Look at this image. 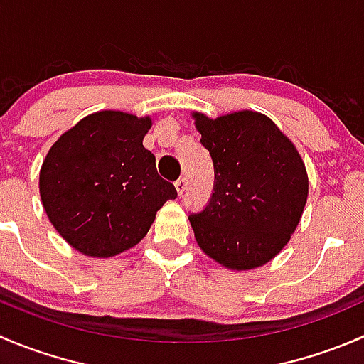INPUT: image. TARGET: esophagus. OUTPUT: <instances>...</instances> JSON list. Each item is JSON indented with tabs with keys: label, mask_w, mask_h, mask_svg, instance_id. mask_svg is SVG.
<instances>
[{
	"label": "esophagus",
	"mask_w": 364,
	"mask_h": 364,
	"mask_svg": "<svg viewBox=\"0 0 364 364\" xmlns=\"http://www.w3.org/2000/svg\"><path fill=\"white\" fill-rule=\"evenodd\" d=\"M174 186H176V190H178L179 196H183V192H185V188H186V179L185 178H179L178 181L174 183Z\"/></svg>",
	"instance_id": "34e87169"
}]
</instances>
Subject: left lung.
I'll use <instances>...</instances> for the list:
<instances>
[{
    "label": "left lung",
    "instance_id": "left-lung-1",
    "mask_svg": "<svg viewBox=\"0 0 364 364\" xmlns=\"http://www.w3.org/2000/svg\"><path fill=\"white\" fill-rule=\"evenodd\" d=\"M193 117L215 167L211 199L188 216L197 243L230 269L262 266L289 243L303 215L308 197L303 160L264 114Z\"/></svg>",
    "mask_w": 364,
    "mask_h": 364
}]
</instances>
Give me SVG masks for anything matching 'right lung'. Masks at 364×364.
Returning a JSON list of instances; mask_svg holds the SVG:
<instances>
[{"instance_id":"1","label":"right lung","mask_w":364,"mask_h":364,"mask_svg":"<svg viewBox=\"0 0 364 364\" xmlns=\"http://www.w3.org/2000/svg\"><path fill=\"white\" fill-rule=\"evenodd\" d=\"M149 117L102 111L65 132L43 160L40 197L54 229L84 255L112 257L148 234L156 211L176 199L142 146Z\"/></svg>"}]
</instances>
